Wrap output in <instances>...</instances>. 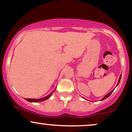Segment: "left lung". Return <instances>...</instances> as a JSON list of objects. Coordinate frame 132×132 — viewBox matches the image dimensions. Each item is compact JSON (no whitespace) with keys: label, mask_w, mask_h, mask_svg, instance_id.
I'll list each match as a JSON object with an SVG mask.
<instances>
[{"label":"left lung","mask_w":132,"mask_h":132,"mask_svg":"<svg viewBox=\"0 0 132 132\" xmlns=\"http://www.w3.org/2000/svg\"><path fill=\"white\" fill-rule=\"evenodd\" d=\"M121 76H122V75H120V78H119V82H118V83H117V85H118V84H119V82H120V79H121ZM113 90H114V89H113V90H112V91H111V92H109V94H107V95H105V96H104V98H103V99H101V101H103V100H104V99H107V97H109V96H110V94H112V92H113Z\"/></svg>","instance_id":"8db88e82"}]
</instances>
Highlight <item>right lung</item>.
<instances>
[{"mask_svg": "<svg viewBox=\"0 0 132 132\" xmlns=\"http://www.w3.org/2000/svg\"><path fill=\"white\" fill-rule=\"evenodd\" d=\"M54 91H53L50 94V95H47V96L45 97H43L42 98V99H25V100L27 101H28V102H41V101H45V100L48 99V98L50 97L51 96V94H52L53 93Z\"/></svg>", "mask_w": 132, "mask_h": 132, "instance_id": "add662e5", "label": "right lung"}]
</instances>
